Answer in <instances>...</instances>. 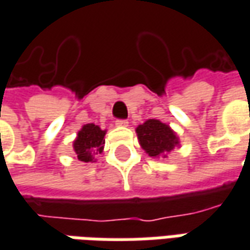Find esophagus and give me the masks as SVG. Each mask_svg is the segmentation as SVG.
<instances>
[{
	"mask_svg": "<svg viewBox=\"0 0 250 250\" xmlns=\"http://www.w3.org/2000/svg\"><path fill=\"white\" fill-rule=\"evenodd\" d=\"M115 125H119V127H125V125H128V122L125 119H117L116 122H115Z\"/></svg>",
	"mask_w": 250,
	"mask_h": 250,
	"instance_id": "obj_1",
	"label": "esophagus"
}]
</instances>
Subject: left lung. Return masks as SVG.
Segmentation results:
<instances>
[{
	"mask_svg": "<svg viewBox=\"0 0 250 250\" xmlns=\"http://www.w3.org/2000/svg\"><path fill=\"white\" fill-rule=\"evenodd\" d=\"M137 134L142 148L153 158L170 152L178 144L176 134L170 127L155 119H149L144 125H138Z\"/></svg>",
	"mask_w": 250,
	"mask_h": 250,
	"instance_id": "left-lung-1",
	"label": "left lung"
}]
</instances>
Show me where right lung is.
<instances>
[{
    "mask_svg": "<svg viewBox=\"0 0 250 250\" xmlns=\"http://www.w3.org/2000/svg\"><path fill=\"white\" fill-rule=\"evenodd\" d=\"M105 131L101 130L98 125H85L77 134V138L74 141V152L79 160L82 162H92L95 159V155L101 153L105 144Z\"/></svg>",
    "mask_w": 250,
    "mask_h": 250,
    "instance_id": "right-lung-1",
    "label": "right lung"
}]
</instances>
